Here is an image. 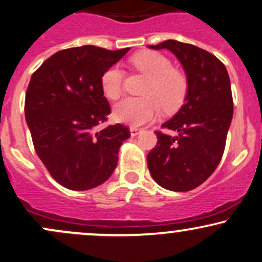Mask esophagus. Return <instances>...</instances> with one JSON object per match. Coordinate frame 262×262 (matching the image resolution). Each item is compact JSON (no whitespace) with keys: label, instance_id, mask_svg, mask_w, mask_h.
Instances as JSON below:
<instances>
[{"label":"esophagus","instance_id":"obj_1","mask_svg":"<svg viewBox=\"0 0 262 262\" xmlns=\"http://www.w3.org/2000/svg\"><path fill=\"white\" fill-rule=\"evenodd\" d=\"M141 132H143V129H141V128H137V127H132L130 128L132 137H137V135H139Z\"/></svg>","mask_w":262,"mask_h":262}]
</instances>
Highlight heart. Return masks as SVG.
Wrapping results in <instances>:
<instances>
[{"mask_svg": "<svg viewBox=\"0 0 262 262\" xmlns=\"http://www.w3.org/2000/svg\"><path fill=\"white\" fill-rule=\"evenodd\" d=\"M138 71L150 77L144 90V97H125L113 110L117 121L125 124L143 125L152 121L161 112L177 110L188 91V78L183 72L173 68L172 62L159 52L144 51L132 57ZM103 95L110 100H117L123 93L124 71L119 64L105 69L100 78Z\"/></svg>", "mask_w": 262, "mask_h": 262, "instance_id": "heart-1", "label": "heart"}]
</instances>
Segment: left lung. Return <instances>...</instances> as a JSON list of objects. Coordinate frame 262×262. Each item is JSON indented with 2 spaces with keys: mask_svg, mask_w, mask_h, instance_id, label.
I'll use <instances>...</instances> for the list:
<instances>
[{
  "mask_svg": "<svg viewBox=\"0 0 262 262\" xmlns=\"http://www.w3.org/2000/svg\"><path fill=\"white\" fill-rule=\"evenodd\" d=\"M149 47L174 53L189 85L184 105L161 125L176 135L155 132L157 144L147 154V167L162 188L193 190L212 174L225 151L233 117L228 72L216 56L190 43L167 40Z\"/></svg>",
  "mask_w": 262,
  "mask_h": 262,
  "instance_id": "1",
  "label": "left lung"
}]
</instances>
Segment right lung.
<instances>
[{"label": "right lung", "instance_id": "right-lung-1", "mask_svg": "<svg viewBox=\"0 0 262 262\" xmlns=\"http://www.w3.org/2000/svg\"><path fill=\"white\" fill-rule=\"evenodd\" d=\"M128 51L72 47L56 52L31 75L25 119L35 152L62 187L93 189L117 166L119 147L130 132L119 123L99 129L111 113L100 78Z\"/></svg>", "mask_w": 262, "mask_h": 262}]
</instances>
